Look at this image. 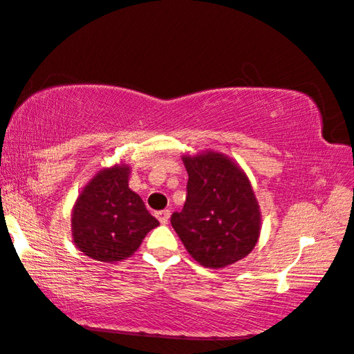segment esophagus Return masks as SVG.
Returning <instances> with one entry per match:
<instances>
[{"instance_id": "obj_1", "label": "esophagus", "mask_w": 354, "mask_h": 354, "mask_svg": "<svg viewBox=\"0 0 354 354\" xmlns=\"http://www.w3.org/2000/svg\"><path fill=\"white\" fill-rule=\"evenodd\" d=\"M155 216H157L160 224L165 225V224H167V221H169V218H171V212H169V209H161V212L155 213Z\"/></svg>"}]
</instances>
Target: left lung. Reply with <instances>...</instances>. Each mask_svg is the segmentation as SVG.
Returning a JSON list of instances; mask_svg holds the SVG:
<instances>
[{"mask_svg":"<svg viewBox=\"0 0 354 354\" xmlns=\"http://www.w3.org/2000/svg\"><path fill=\"white\" fill-rule=\"evenodd\" d=\"M187 202L171 216L185 249L205 268L219 269L245 258L257 245L261 212L249 177L224 153L185 155Z\"/></svg>","mask_w":354,"mask_h":354,"instance_id":"1","label":"left lung"}]
</instances>
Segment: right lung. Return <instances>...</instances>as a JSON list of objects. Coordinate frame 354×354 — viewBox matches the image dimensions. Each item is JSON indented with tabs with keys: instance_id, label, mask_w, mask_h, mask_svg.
Instances as JSON below:
<instances>
[{
	"instance_id": "right-lung-1",
	"label": "right lung",
	"mask_w": 354,
	"mask_h": 354,
	"mask_svg": "<svg viewBox=\"0 0 354 354\" xmlns=\"http://www.w3.org/2000/svg\"><path fill=\"white\" fill-rule=\"evenodd\" d=\"M129 172L127 165L99 171L73 208L74 244L96 261L115 263L133 255L158 225L141 197L129 188Z\"/></svg>"
}]
</instances>
